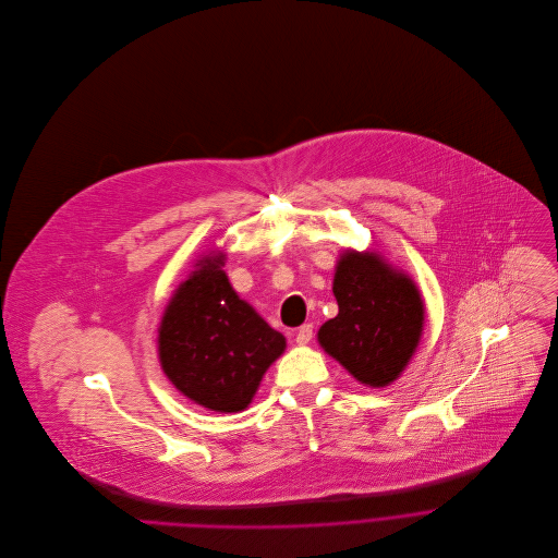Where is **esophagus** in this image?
I'll return each instance as SVG.
<instances>
[{
	"instance_id": "34e87169",
	"label": "esophagus",
	"mask_w": 558,
	"mask_h": 558,
	"mask_svg": "<svg viewBox=\"0 0 558 558\" xmlns=\"http://www.w3.org/2000/svg\"><path fill=\"white\" fill-rule=\"evenodd\" d=\"M294 341H296V345H307L312 341V323H305L296 329Z\"/></svg>"
}]
</instances>
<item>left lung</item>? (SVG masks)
<instances>
[{
    "instance_id": "1",
    "label": "left lung",
    "mask_w": 558,
    "mask_h": 558,
    "mask_svg": "<svg viewBox=\"0 0 558 558\" xmlns=\"http://www.w3.org/2000/svg\"><path fill=\"white\" fill-rule=\"evenodd\" d=\"M331 290L339 314L320 325V348L359 383L391 385L422 337L424 303L415 283L378 253L345 251Z\"/></svg>"
}]
</instances>
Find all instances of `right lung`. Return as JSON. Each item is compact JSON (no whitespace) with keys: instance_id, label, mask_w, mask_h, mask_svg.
I'll return each instance as SVG.
<instances>
[{"instance_id":"1","label":"right lung","mask_w":558,"mask_h":558,"mask_svg":"<svg viewBox=\"0 0 558 558\" xmlns=\"http://www.w3.org/2000/svg\"><path fill=\"white\" fill-rule=\"evenodd\" d=\"M221 266L225 253H208L180 283L158 327V354L180 393L210 411L238 413L286 339L238 296Z\"/></svg>"}]
</instances>
